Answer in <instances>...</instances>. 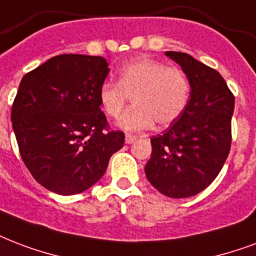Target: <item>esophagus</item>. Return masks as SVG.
Instances as JSON below:
<instances>
[{"mask_svg": "<svg viewBox=\"0 0 256 256\" xmlns=\"http://www.w3.org/2000/svg\"><path fill=\"white\" fill-rule=\"evenodd\" d=\"M136 136H132V134H126V136H124V142L126 144H132V142H136Z\"/></svg>", "mask_w": 256, "mask_h": 256, "instance_id": "1", "label": "esophagus"}]
</instances>
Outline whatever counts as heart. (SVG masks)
<instances>
[{"instance_id":"b5f03b06","label":"heart","mask_w":256,"mask_h":256,"mask_svg":"<svg viewBox=\"0 0 256 256\" xmlns=\"http://www.w3.org/2000/svg\"><path fill=\"white\" fill-rule=\"evenodd\" d=\"M99 104L110 118H118L128 99L130 107L118 120L128 132L152 128L157 120L168 126L180 118L190 99V82L184 72L149 58L124 64L118 71V82H104L99 92Z\"/></svg>"}]
</instances>
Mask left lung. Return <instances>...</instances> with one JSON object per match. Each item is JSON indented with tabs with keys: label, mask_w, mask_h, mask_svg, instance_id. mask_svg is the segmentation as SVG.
<instances>
[{
	"label": "left lung",
	"mask_w": 256,
	"mask_h": 256,
	"mask_svg": "<svg viewBox=\"0 0 256 256\" xmlns=\"http://www.w3.org/2000/svg\"><path fill=\"white\" fill-rule=\"evenodd\" d=\"M190 82V99L180 118L153 136L148 180L168 198L198 194L218 177L231 148L235 98L223 76L184 52H165Z\"/></svg>",
	"instance_id": "obj_1"
}]
</instances>
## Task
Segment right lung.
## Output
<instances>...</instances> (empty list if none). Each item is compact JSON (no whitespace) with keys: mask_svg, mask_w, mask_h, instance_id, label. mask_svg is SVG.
I'll return each mask as SVG.
<instances>
[{"mask_svg":"<svg viewBox=\"0 0 256 256\" xmlns=\"http://www.w3.org/2000/svg\"><path fill=\"white\" fill-rule=\"evenodd\" d=\"M102 56L58 54L28 72L12 106L20 154L33 178L70 196L100 180L124 134L108 130L98 92L108 75Z\"/></svg>","mask_w":256,"mask_h":256,"instance_id":"obj_1","label":"right lung"}]
</instances>
